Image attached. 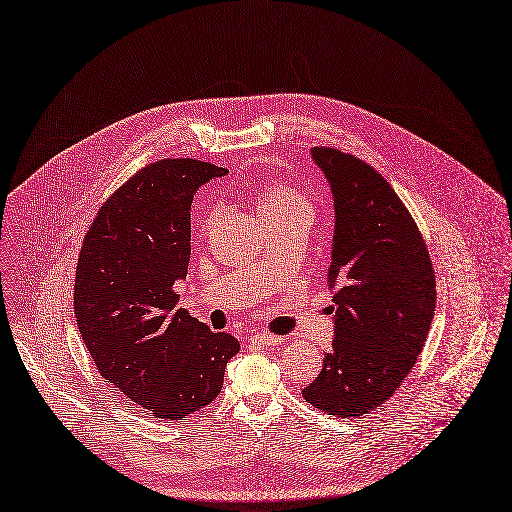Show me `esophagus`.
Wrapping results in <instances>:
<instances>
[{"label":"esophagus","mask_w":512,"mask_h":512,"mask_svg":"<svg viewBox=\"0 0 512 512\" xmlns=\"http://www.w3.org/2000/svg\"><path fill=\"white\" fill-rule=\"evenodd\" d=\"M250 342L256 344V346H277L283 342L281 336H272V334H252L250 336Z\"/></svg>","instance_id":"1"}]
</instances>
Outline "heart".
Segmentation results:
<instances>
[{
  "label": "heart",
  "instance_id": "obj_1",
  "mask_svg": "<svg viewBox=\"0 0 512 512\" xmlns=\"http://www.w3.org/2000/svg\"><path fill=\"white\" fill-rule=\"evenodd\" d=\"M254 201H256V213L262 221L295 211V209H309L307 199L297 188H291L281 182L258 186L254 190ZM215 219H217V211L215 209L207 211V215L203 219L205 227H209Z\"/></svg>",
  "mask_w": 512,
  "mask_h": 512
}]
</instances>
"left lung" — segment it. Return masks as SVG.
Instances as JSON below:
<instances>
[{
  "label": "left lung",
  "mask_w": 512,
  "mask_h": 512,
  "mask_svg": "<svg viewBox=\"0 0 512 512\" xmlns=\"http://www.w3.org/2000/svg\"><path fill=\"white\" fill-rule=\"evenodd\" d=\"M309 155L334 201L328 289L336 316L332 350L303 398L357 418L387 402L414 367L435 316V272L414 219L379 172L332 147Z\"/></svg>",
  "instance_id": "8db88e82"
}]
</instances>
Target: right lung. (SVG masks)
<instances>
[{
	"label": "right lung",
	"instance_id": "1",
	"mask_svg": "<svg viewBox=\"0 0 512 512\" xmlns=\"http://www.w3.org/2000/svg\"><path fill=\"white\" fill-rule=\"evenodd\" d=\"M196 160L143 168L98 211L77 260L73 309L104 379L157 418L211 404L240 342L176 309L190 260L196 190L225 176Z\"/></svg>",
	"mask_w": 512,
	"mask_h": 512
}]
</instances>
